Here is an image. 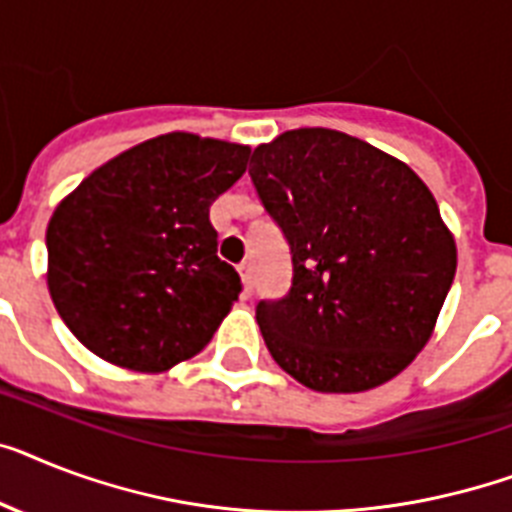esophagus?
Here are the masks:
<instances>
[{
  "label": "esophagus",
  "instance_id": "obj_1",
  "mask_svg": "<svg viewBox=\"0 0 512 512\" xmlns=\"http://www.w3.org/2000/svg\"><path fill=\"white\" fill-rule=\"evenodd\" d=\"M239 276H242V284H244V292H252V284H255V265L252 260H244L239 263Z\"/></svg>",
  "mask_w": 512,
  "mask_h": 512
}]
</instances>
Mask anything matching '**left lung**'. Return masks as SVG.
Instances as JSON below:
<instances>
[{
	"mask_svg": "<svg viewBox=\"0 0 512 512\" xmlns=\"http://www.w3.org/2000/svg\"><path fill=\"white\" fill-rule=\"evenodd\" d=\"M257 197L292 252V289L257 305L265 347L315 392H365L426 347L458 249L405 162L342 131L297 128L260 144Z\"/></svg>",
	"mask_w": 512,
	"mask_h": 512,
	"instance_id": "left-lung-1",
	"label": "left lung"
}]
</instances>
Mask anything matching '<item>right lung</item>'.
Segmentation results:
<instances>
[{
    "mask_svg": "<svg viewBox=\"0 0 512 512\" xmlns=\"http://www.w3.org/2000/svg\"><path fill=\"white\" fill-rule=\"evenodd\" d=\"M249 147L197 134L120 152L62 199L47 226V286L78 342L112 365L162 373L205 350L239 299L210 205Z\"/></svg>",
    "mask_w": 512,
    "mask_h": 512,
    "instance_id": "1",
    "label": "right lung"
}]
</instances>
